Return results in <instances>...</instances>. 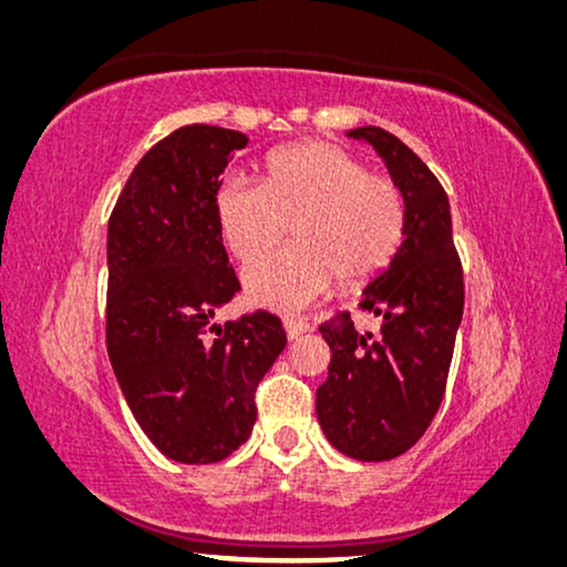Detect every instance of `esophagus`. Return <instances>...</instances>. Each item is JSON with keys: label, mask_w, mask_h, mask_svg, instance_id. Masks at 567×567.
Wrapping results in <instances>:
<instances>
[{"label": "esophagus", "mask_w": 567, "mask_h": 567, "mask_svg": "<svg viewBox=\"0 0 567 567\" xmlns=\"http://www.w3.org/2000/svg\"><path fill=\"white\" fill-rule=\"evenodd\" d=\"M308 327L306 321H300V319H285V332H288V340H298L300 334H306L308 332Z\"/></svg>", "instance_id": "obj_1"}]
</instances>
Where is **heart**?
Returning a JSON list of instances; mask_svg holds the SVG:
<instances>
[{
  "mask_svg": "<svg viewBox=\"0 0 567 567\" xmlns=\"http://www.w3.org/2000/svg\"><path fill=\"white\" fill-rule=\"evenodd\" d=\"M225 246L240 264L266 258L293 225L299 246L246 271L250 303L290 311L342 285L358 288L395 261L405 240V198L348 148L303 141L277 148L264 181L227 177L214 196Z\"/></svg>",
  "mask_w": 567,
  "mask_h": 567,
  "instance_id": "heart-1",
  "label": "heart"
}]
</instances>
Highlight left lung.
<instances>
[{
	"instance_id": "left-lung-1",
	"label": "left lung",
	"mask_w": 567,
	"mask_h": 567,
	"mask_svg": "<svg viewBox=\"0 0 567 567\" xmlns=\"http://www.w3.org/2000/svg\"><path fill=\"white\" fill-rule=\"evenodd\" d=\"M348 138L382 156L408 225L395 261L363 290L361 308L382 319V332L361 334L350 313L319 327L332 361L317 415L332 447L377 463L411 450L440 411L465 292L450 200L432 169L382 127H355Z\"/></svg>"
}]
</instances>
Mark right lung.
Wrapping results in <instances>:
<instances>
[{"instance_id":"obj_1","label":"right lung","mask_w":567,"mask_h":567,"mask_svg":"<svg viewBox=\"0 0 567 567\" xmlns=\"http://www.w3.org/2000/svg\"><path fill=\"white\" fill-rule=\"evenodd\" d=\"M246 143L217 125L169 133L135 164L106 233L114 377L143 434L188 465L225 461L248 440L256 386L288 342L269 311L214 324L240 290L214 196Z\"/></svg>"}]
</instances>
